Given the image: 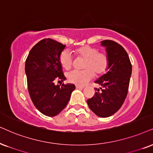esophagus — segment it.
Instances as JSON below:
<instances>
[{
  "instance_id": "1",
  "label": "esophagus",
  "mask_w": 153,
  "mask_h": 153,
  "mask_svg": "<svg viewBox=\"0 0 153 153\" xmlns=\"http://www.w3.org/2000/svg\"><path fill=\"white\" fill-rule=\"evenodd\" d=\"M75 88H76V89H80V90H82V89L84 88V87L80 86V85H75Z\"/></svg>"
}]
</instances>
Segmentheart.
I'll use <instances>...</instances> for the list:
<instances>
[{
  "mask_svg": "<svg viewBox=\"0 0 153 153\" xmlns=\"http://www.w3.org/2000/svg\"><path fill=\"white\" fill-rule=\"evenodd\" d=\"M78 57L85 59L83 65L85 70H74L68 73L67 78L69 82L78 85H85L94 76V73L97 75L104 74L107 71L109 65L108 56L103 52L90 46H85L76 49ZM59 61L61 66L65 70H69L73 65V59L68 51H63L60 54Z\"/></svg>",
  "mask_w": 153,
  "mask_h": 153,
  "instance_id": "1",
  "label": "heart"
}]
</instances>
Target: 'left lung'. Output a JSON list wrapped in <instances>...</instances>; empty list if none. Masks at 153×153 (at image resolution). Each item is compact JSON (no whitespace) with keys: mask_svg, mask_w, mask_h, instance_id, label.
Masks as SVG:
<instances>
[{"mask_svg":"<svg viewBox=\"0 0 153 153\" xmlns=\"http://www.w3.org/2000/svg\"><path fill=\"white\" fill-rule=\"evenodd\" d=\"M101 44L106 47L109 57V70L94 82L102 85L101 90L97 89L94 95L87 102L97 116L106 118L115 114L124 102L128 94L132 65L122 46L112 40H104Z\"/></svg>","mask_w":153,"mask_h":153,"instance_id":"1","label":"left lung"}]
</instances>
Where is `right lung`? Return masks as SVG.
<instances>
[{
    "label": "right lung",
    "instance_id": "right-lung-1",
    "mask_svg": "<svg viewBox=\"0 0 153 153\" xmlns=\"http://www.w3.org/2000/svg\"><path fill=\"white\" fill-rule=\"evenodd\" d=\"M65 46L51 39H44L32 47L25 62L31 100L48 117L56 116L66 107L75 88L73 84H54L56 80H65L59 61Z\"/></svg>",
    "mask_w": 153,
    "mask_h": 153
}]
</instances>
